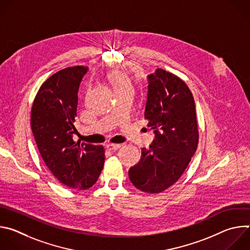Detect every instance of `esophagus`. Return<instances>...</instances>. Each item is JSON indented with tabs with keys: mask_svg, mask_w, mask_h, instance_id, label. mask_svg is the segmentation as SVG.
Masks as SVG:
<instances>
[{
	"mask_svg": "<svg viewBox=\"0 0 250 250\" xmlns=\"http://www.w3.org/2000/svg\"><path fill=\"white\" fill-rule=\"evenodd\" d=\"M120 147H121V145H115V144L106 145V149L108 150H118Z\"/></svg>",
	"mask_w": 250,
	"mask_h": 250,
	"instance_id": "1",
	"label": "esophagus"
}]
</instances>
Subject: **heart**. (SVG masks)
<instances>
[{
	"mask_svg": "<svg viewBox=\"0 0 250 250\" xmlns=\"http://www.w3.org/2000/svg\"><path fill=\"white\" fill-rule=\"evenodd\" d=\"M110 82L112 83V85L114 86V88L116 89V91L131 86V82L128 78V76L126 74H125L122 71H114L109 76Z\"/></svg>",
	"mask_w": 250,
	"mask_h": 250,
	"instance_id": "heart-1",
	"label": "heart"
}]
</instances>
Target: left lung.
Here are the masks:
<instances>
[{
	"label": "left lung",
	"instance_id": "obj_1",
	"mask_svg": "<svg viewBox=\"0 0 250 250\" xmlns=\"http://www.w3.org/2000/svg\"><path fill=\"white\" fill-rule=\"evenodd\" d=\"M145 118L155 138L148 149L142 148L140 161L128 176L138 190L156 194L178 181L198 147L195 101L187 84L158 68L148 76Z\"/></svg>",
	"mask_w": 250,
	"mask_h": 250
}]
</instances>
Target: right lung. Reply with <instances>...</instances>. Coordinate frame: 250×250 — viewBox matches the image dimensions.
<instances>
[{"label": "right lung", "instance_id": "1", "mask_svg": "<svg viewBox=\"0 0 250 250\" xmlns=\"http://www.w3.org/2000/svg\"><path fill=\"white\" fill-rule=\"evenodd\" d=\"M87 71L78 65L51 75L41 86L30 113L31 130L45 165L60 183L78 191L97 182L104 162V146L73 140L78 89Z\"/></svg>", "mask_w": 250, "mask_h": 250}]
</instances>
